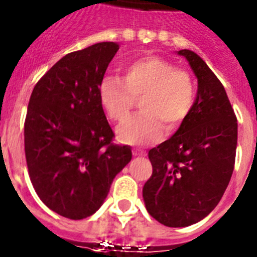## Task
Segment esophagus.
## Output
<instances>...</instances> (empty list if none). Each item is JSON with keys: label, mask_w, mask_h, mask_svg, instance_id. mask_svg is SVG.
I'll use <instances>...</instances> for the list:
<instances>
[{"label": "esophagus", "mask_w": 257, "mask_h": 257, "mask_svg": "<svg viewBox=\"0 0 257 257\" xmlns=\"http://www.w3.org/2000/svg\"><path fill=\"white\" fill-rule=\"evenodd\" d=\"M134 156L135 157H143V156H145V152L144 151H138V149H134Z\"/></svg>", "instance_id": "obj_1"}]
</instances>
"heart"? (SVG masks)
Returning <instances> with one entry per match:
<instances>
[{
    "instance_id": "obj_1",
    "label": "heart",
    "mask_w": 257,
    "mask_h": 257,
    "mask_svg": "<svg viewBox=\"0 0 257 257\" xmlns=\"http://www.w3.org/2000/svg\"><path fill=\"white\" fill-rule=\"evenodd\" d=\"M123 81L105 76L99 85V100L108 118L122 122L142 97L143 112L118 127V139L124 144H149L166 131L179 130L196 103V83L187 70L158 55H145L122 68Z\"/></svg>"
}]
</instances>
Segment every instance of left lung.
<instances>
[{
	"label": "left lung",
	"mask_w": 257,
	"mask_h": 257,
	"mask_svg": "<svg viewBox=\"0 0 257 257\" xmlns=\"http://www.w3.org/2000/svg\"><path fill=\"white\" fill-rule=\"evenodd\" d=\"M198 79L196 103L169 140L148 153L143 188L149 215L170 228L196 224L221 199L234 170L238 123L225 88L196 52L180 50Z\"/></svg>",
	"instance_id": "8db88e82"
}]
</instances>
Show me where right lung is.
Instances as JSON below:
<instances>
[{
    "mask_svg": "<svg viewBox=\"0 0 257 257\" xmlns=\"http://www.w3.org/2000/svg\"><path fill=\"white\" fill-rule=\"evenodd\" d=\"M119 46L99 42L69 52L36 83L24 122V151L37 196L61 216L81 220L99 210L115 175L131 161L113 144L99 85Z\"/></svg>",
    "mask_w": 257,
    "mask_h": 257,
    "instance_id": "obj_1",
    "label": "right lung"
}]
</instances>
